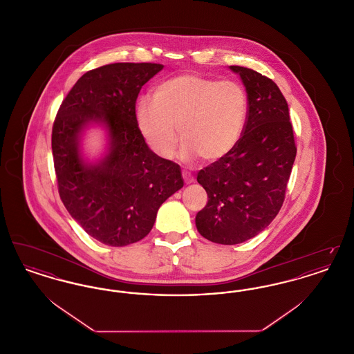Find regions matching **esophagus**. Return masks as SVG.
<instances>
[{
    "label": "esophagus",
    "instance_id": "34e87169",
    "mask_svg": "<svg viewBox=\"0 0 354 354\" xmlns=\"http://www.w3.org/2000/svg\"><path fill=\"white\" fill-rule=\"evenodd\" d=\"M183 179H185V185H191L195 182V178L187 171H183Z\"/></svg>",
    "mask_w": 354,
    "mask_h": 354
}]
</instances>
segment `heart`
<instances>
[{"mask_svg":"<svg viewBox=\"0 0 354 354\" xmlns=\"http://www.w3.org/2000/svg\"><path fill=\"white\" fill-rule=\"evenodd\" d=\"M247 95L240 84L185 73L160 82L153 98L136 102L135 120L147 146L169 159L180 138L185 162H218L235 150L245 127Z\"/></svg>","mask_w":354,"mask_h":354,"instance_id":"b5f03b06","label":"heart"}]
</instances>
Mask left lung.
I'll return each mask as SVG.
<instances>
[{"label":"left lung","instance_id":"1","mask_svg":"<svg viewBox=\"0 0 354 354\" xmlns=\"http://www.w3.org/2000/svg\"><path fill=\"white\" fill-rule=\"evenodd\" d=\"M230 70L245 87L247 122L235 150L199 171L208 202L195 218L203 237L224 245L247 241L270 225L296 158L288 103L277 84L252 68Z\"/></svg>","mask_w":354,"mask_h":354}]
</instances>
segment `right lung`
<instances>
[{"mask_svg": "<svg viewBox=\"0 0 354 354\" xmlns=\"http://www.w3.org/2000/svg\"><path fill=\"white\" fill-rule=\"evenodd\" d=\"M159 64H111L87 71L62 102L51 150L58 191L68 214L87 235L123 247L149 235L159 207L185 182L179 165L150 150L138 130L135 102ZM105 135L104 152L90 160L85 133Z\"/></svg>", "mask_w": 354, "mask_h": 354, "instance_id": "right-lung-1", "label": "right lung"}]
</instances>
